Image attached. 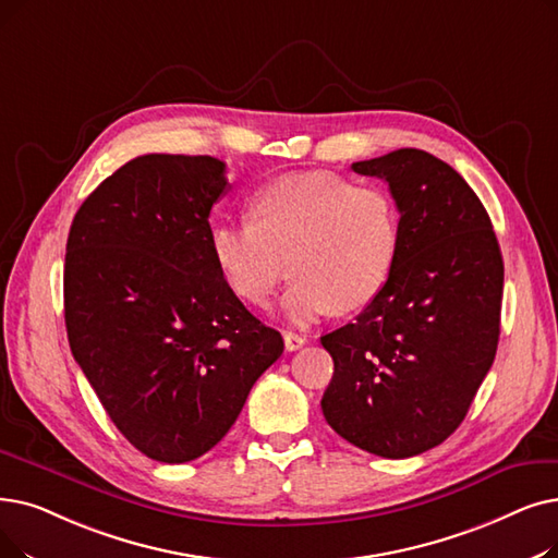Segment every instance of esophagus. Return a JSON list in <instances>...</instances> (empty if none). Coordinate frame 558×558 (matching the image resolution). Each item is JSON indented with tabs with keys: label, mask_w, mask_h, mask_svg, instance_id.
<instances>
[{
	"label": "esophagus",
	"mask_w": 558,
	"mask_h": 558,
	"mask_svg": "<svg viewBox=\"0 0 558 558\" xmlns=\"http://www.w3.org/2000/svg\"><path fill=\"white\" fill-rule=\"evenodd\" d=\"M305 342H307V339H305L303 335H299V332H292V330L284 332V349H287V351H296V349H301Z\"/></svg>",
	"instance_id": "34e87169"
}]
</instances>
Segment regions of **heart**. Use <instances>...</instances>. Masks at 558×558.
Here are the masks:
<instances>
[{
    "label": "heart",
    "instance_id": "obj_1",
    "mask_svg": "<svg viewBox=\"0 0 558 558\" xmlns=\"http://www.w3.org/2000/svg\"><path fill=\"white\" fill-rule=\"evenodd\" d=\"M253 221L209 230L216 266L232 292L253 305L271 299L287 257L292 284L284 317L307 326L324 314L367 305L390 278L401 219L390 191L351 184L328 171L287 173L257 189Z\"/></svg>",
    "mask_w": 558,
    "mask_h": 558
}]
</instances>
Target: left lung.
Here are the masks:
<instances>
[{"label": "left lung", "mask_w": 558, "mask_h": 558, "mask_svg": "<svg viewBox=\"0 0 558 558\" xmlns=\"http://www.w3.org/2000/svg\"><path fill=\"white\" fill-rule=\"evenodd\" d=\"M351 168L387 182L401 234L380 292L322 337L335 362L322 410L351 445L410 458L449 438L493 367L501 251L486 207L442 159L401 148Z\"/></svg>", "instance_id": "1"}]
</instances>
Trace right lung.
<instances>
[{
    "mask_svg": "<svg viewBox=\"0 0 558 558\" xmlns=\"http://www.w3.org/2000/svg\"><path fill=\"white\" fill-rule=\"evenodd\" d=\"M226 189L219 159L143 155L90 193L68 234L70 351L116 428L159 463L219 445L284 349L214 262L209 211Z\"/></svg>",
    "mask_w": 558,
    "mask_h": 558,
    "instance_id": "right-lung-1",
    "label": "right lung"
}]
</instances>
